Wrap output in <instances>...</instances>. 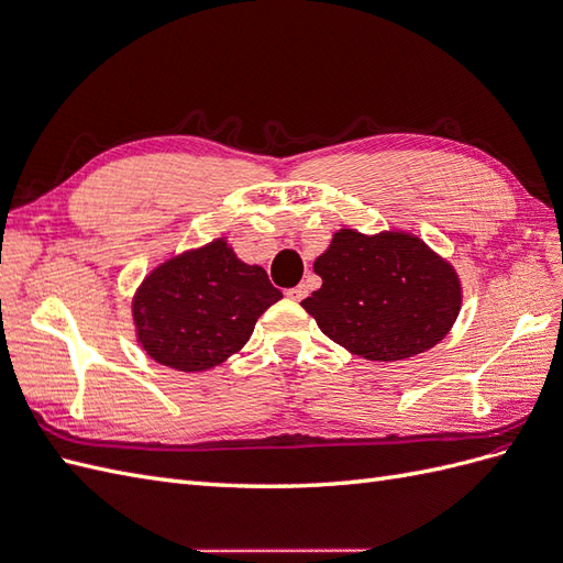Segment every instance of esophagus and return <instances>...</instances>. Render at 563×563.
<instances>
[{
	"instance_id": "1",
	"label": "esophagus",
	"mask_w": 563,
	"mask_h": 563,
	"mask_svg": "<svg viewBox=\"0 0 563 563\" xmlns=\"http://www.w3.org/2000/svg\"><path fill=\"white\" fill-rule=\"evenodd\" d=\"M305 296H308V286H305V284H298V286L288 288V291H286V298H291V300H302Z\"/></svg>"
}]
</instances>
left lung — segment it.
<instances>
[{
    "mask_svg": "<svg viewBox=\"0 0 563 563\" xmlns=\"http://www.w3.org/2000/svg\"><path fill=\"white\" fill-rule=\"evenodd\" d=\"M321 288L300 305L321 333L371 362H397L434 347L460 312L455 269L418 236L335 232L314 261Z\"/></svg>",
    "mask_w": 563,
    "mask_h": 563,
    "instance_id": "left-lung-1",
    "label": "left lung"
}]
</instances>
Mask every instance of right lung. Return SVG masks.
Here are the masks:
<instances>
[{
	"label": "right lung",
	"instance_id": "add662e5",
	"mask_svg": "<svg viewBox=\"0 0 563 563\" xmlns=\"http://www.w3.org/2000/svg\"><path fill=\"white\" fill-rule=\"evenodd\" d=\"M279 298L263 267L242 263L216 240L150 272L133 298V321L152 360L195 373L240 352Z\"/></svg>",
	"mask_w": 563,
	"mask_h": 563
}]
</instances>
